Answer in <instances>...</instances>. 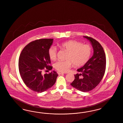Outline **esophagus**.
<instances>
[{"instance_id":"obj_1","label":"esophagus","mask_w":123,"mask_h":123,"mask_svg":"<svg viewBox=\"0 0 123 123\" xmlns=\"http://www.w3.org/2000/svg\"><path fill=\"white\" fill-rule=\"evenodd\" d=\"M57 74H64V73L61 72H60V71H57Z\"/></svg>"}]
</instances>
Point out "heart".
Instances as JSON below:
<instances>
[{
  "label": "heart",
  "instance_id": "heart-1",
  "mask_svg": "<svg viewBox=\"0 0 123 123\" xmlns=\"http://www.w3.org/2000/svg\"><path fill=\"white\" fill-rule=\"evenodd\" d=\"M60 47L67 50V61H58L54 64V68L61 72H67L72 66V62L76 67H81L89 60L92 54V48L87 44H83L76 40H69L62 43ZM49 58L55 60L56 58L57 49L52 46L48 49Z\"/></svg>",
  "mask_w": 123,
  "mask_h": 123
}]
</instances>
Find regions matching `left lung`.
<instances>
[{
  "label": "left lung",
  "mask_w": 123,
  "mask_h": 123,
  "mask_svg": "<svg viewBox=\"0 0 123 123\" xmlns=\"http://www.w3.org/2000/svg\"><path fill=\"white\" fill-rule=\"evenodd\" d=\"M89 40L93 49L92 57L84 66L78 69L80 74L74 75L71 85L77 90L87 92L96 87L103 77L106 66V57L101 44L90 37L83 36Z\"/></svg>",
  "instance_id": "left-lung-1"
}]
</instances>
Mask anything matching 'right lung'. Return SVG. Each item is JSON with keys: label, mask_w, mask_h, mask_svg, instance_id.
I'll return each instance as SVG.
<instances>
[{"label": "right lung", "mask_w": 123, "mask_h": 123, "mask_svg": "<svg viewBox=\"0 0 123 123\" xmlns=\"http://www.w3.org/2000/svg\"><path fill=\"white\" fill-rule=\"evenodd\" d=\"M53 39L36 40L28 44L20 55L18 68L26 86L31 90L42 92L51 88L55 83L58 74L55 71L43 74L44 69L51 70L52 66L48 49Z\"/></svg>", "instance_id": "obj_1"}]
</instances>
